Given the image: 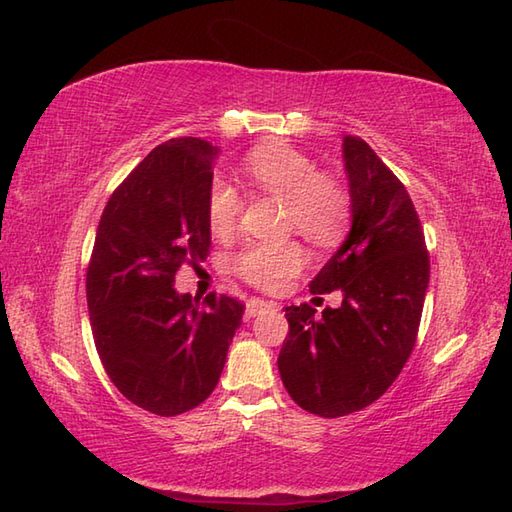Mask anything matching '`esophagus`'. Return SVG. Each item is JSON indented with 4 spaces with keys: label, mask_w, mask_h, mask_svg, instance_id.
Listing matches in <instances>:
<instances>
[{
    "label": "esophagus",
    "mask_w": 512,
    "mask_h": 512,
    "mask_svg": "<svg viewBox=\"0 0 512 512\" xmlns=\"http://www.w3.org/2000/svg\"><path fill=\"white\" fill-rule=\"evenodd\" d=\"M268 308H277V303L264 301V299H250V301L246 303V319H253V317H257L259 312H264V310H268Z\"/></svg>",
    "instance_id": "obj_1"
}]
</instances>
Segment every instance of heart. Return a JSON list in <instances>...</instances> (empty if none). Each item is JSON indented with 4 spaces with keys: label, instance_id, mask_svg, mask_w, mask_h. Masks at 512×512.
Here are the masks:
<instances>
[{
    "label": "heart",
    "instance_id": "obj_1",
    "mask_svg": "<svg viewBox=\"0 0 512 512\" xmlns=\"http://www.w3.org/2000/svg\"><path fill=\"white\" fill-rule=\"evenodd\" d=\"M248 176L264 191L288 202V220L299 233L317 244L339 239L350 215V200L339 184L321 178L317 162L288 145H268L253 151L246 160ZM239 195L231 182L213 180L206 200V220L215 235H228L237 224ZM303 250L295 242L246 246L235 257V273L248 284L273 290L303 268Z\"/></svg>",
    "mask_w": 512,
    "mask_h": 512
}]
</instances>
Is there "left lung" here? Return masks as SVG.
I'll return each instance as SVG.
<instances>
[{"instance_id": "8db88e82", "label": "left lung", "mask_w": 512, "mask_h": 512, "mask_svg": "<svg viewBox=\"0 0 512 512\" xmlns=\"http://www.w3.org/2000/svg\"><path fill=\"white\" fill-rule=\"evenodd\" d=\"M350 231L310 284L339 308H286L277 367L290 398L323 418L365 409L405 367L429 286V255L407 189L363 138L343 136Z\"/></svg>"}]
</instances>
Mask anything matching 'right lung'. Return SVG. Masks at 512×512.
I'll list each match as a JSON object with an SVG mask.
<instances>
[{
	"mask_svg": "<svg viewBox=\"0 0 512 512\" xmlns=\"http://www.w3.org/2000/svg\"><path fill=\"white\" fill-rule=\"evenodd\" d=\"M220 147L202 138L158 145L101 215L88 268V312L107 376L136 407L178 416L211 396L244 306L178 292L182 264L211 246L206 200Z\"/></svg>",
	"mask_w": 512,
	"mask_h": 512,
	"instance_id": "obj_1",
	"label": "right lung"
}]
</instances>
